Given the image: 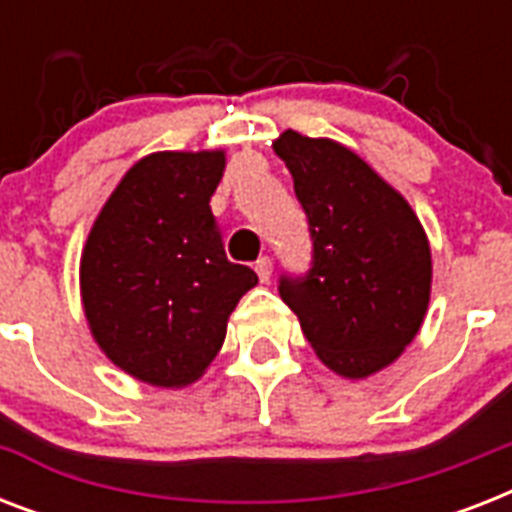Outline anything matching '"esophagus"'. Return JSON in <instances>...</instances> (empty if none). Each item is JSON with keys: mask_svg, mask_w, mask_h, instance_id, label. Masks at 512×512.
<instances>
[{"mask_svg": "<svg viewBox=\"0 0 512 512\" xmlns=\"http://www.w3.org/2000/svg\"><path fill=\"white\" fill-rule=\"evenodd\" d=\"M255 273H257V279L263 281V284H268V281H271V273H273L271 257H260V260L255 263Z\"/></svg>", "mask_w": 512, "mask_h": 512, "instance_id": "esophagus-1", "label": "esophagus"}]
</instances>
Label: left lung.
Returning <instances> with one entry per match:
<instances>
[{"label":"left lung","instance_id":"obj_1","mask_svg":"<svg viewBox=\"0 0 512 512\" xmlns=\"http://www.w3.org/2000/svg\"><path fill=\"white\" fill-rule=\"evenodd\" d=\"M273 151L292 172L313 239V268L305 279H281V300L321 364L345 380L372 377L425 321L428 233L409 201L337 140L287 130Z\"/></svg>","mask_w":512,"mask_h":512}]
</instances>
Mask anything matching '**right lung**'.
I'll return each mask as SVG.
<instances>
[{"label":"right lung","instance_id":"obj_1","mask_svg":"<svg viewBox=\"0 0 512 512\" xmlns=\"http://www.w3.org/2000/svg\"><path fill=\"white\" fill-rule=\"evenodd\" d=\"M225 151H156L124 172L79 260L92 340L122 372L185 388L223 348L228 316L257 284L225 257L209 199Z\"/></svg>","mask_w":512,"mask_h":512}]
</instances>
